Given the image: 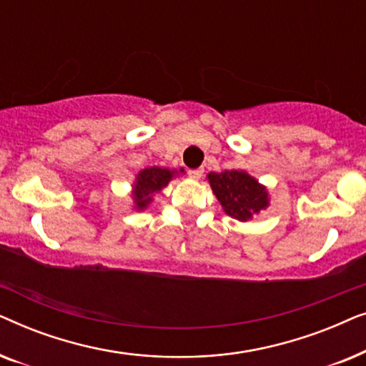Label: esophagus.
Masks as SVG:
<instances>
[{"label":"esophagus","mask_w":366,"mask_h":366,"mask_svg":"<svg viewBox=\"0 0 366 366\" xmlns=\"http://www.w3.org/2000/svg\"><path fill=\"white\" fill-rule=\"evenodd\" d=\"M188 174H189V178L199 179V178L203 177V169H202V168H198V169H189Z\"/></svg>","instance_id":"34e87169"}]
</instances>
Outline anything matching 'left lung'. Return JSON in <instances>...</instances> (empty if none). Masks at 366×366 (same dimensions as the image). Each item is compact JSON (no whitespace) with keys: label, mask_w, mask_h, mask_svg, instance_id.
I'll use <instances>...</instances> for the list:
<instances>
[{"label":"left lung","mask_w":366,"mask_h":366,"mask_svg":"<svg viewBox=\"0 0 366 366\" xmlns=\"http://www.w3.org/2000/svg\"><path fill=\"white\" fill-rule=\"evenodd\" d=\"M207 178L223 212L238 222H249L269 207L267 187L243 169L212 172Z\"/></svg>","instance_id":"1"}]
</instances>
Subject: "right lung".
<instances>
[{
	"mask_svg": "<svg viewBox=\"0 0 366 366\" xmlns=\"http://www.w3.org/2000/svg\"><path fill=\"white\" fill-rule=\"evenodd\" d=\"M179 173H184L183 168L168 169L162 167H152L144 168L137 174V179L133 183L132 198H133V209L137 212H143L147 209L153 202V197L162 192L164 187Z\"/></svg>",
	"mask_w": 366,
	"mask_h": 366,
	"instance_id": "right-lung-1",
	"label": "right lung"
}]
</instances>
